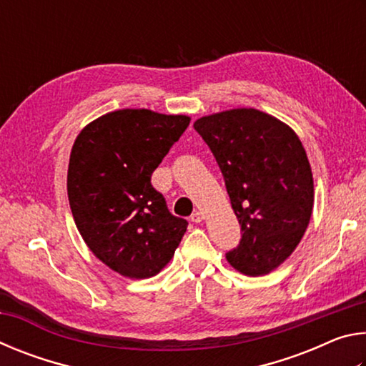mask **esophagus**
<instances>
[{
  "instance_id": "esophagus-1",
  "label": "esophagus",
  "mask_w": 366,
  "mask_h": 366,
  "mask_svg": "<svg viewBox=\"0 0 366 366\" xmlns=\"http://www.w3.org/2000/svg\"><path fill=\"white\" fill-rule=\"evenodd\" d=\"M202 219H203V213L202 212H195V213H192V216H190V221L192 222H202Z\"/></svg>"
}]
</instances>
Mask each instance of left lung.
I'll use <instances>...</instances> for the list:
<instances>
[{
	"label": "left lung",
	"mask_w": 366,
	"mask_h": 366,
	"mask_svg": "<svg viewBox=\"0 0 366 366\" xmlns=\"http://www.w3.org/2000/svg\"><path fill=\"white\" fill-rule=\"evenodd\" d=\"M194 129L216 158L242 231L227 262L247 276L268 274L295 250L312 218L305 148L289 126L253 108L200 117Z\"/></svg>",
	"instance_id": "left-lung-1"
}]
</instances>
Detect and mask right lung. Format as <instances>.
<instances>
[{"label":"right lung","instance_id":"add662e5","mask_svg":"<svg viewBox=\"0 0 366 366\" xmlns=\"http://www.w3.org/2000/svg\"><path fill=\"white\" fill-rule=\"evenodd\" d=\"M189 122L181 114L119 109L90 122L74 142L67 169L74 221L97 258L131 280L163 269L187 229L152 174Z\"/></svg>","mask_w":366,"mask_h":366}]
</instances>
